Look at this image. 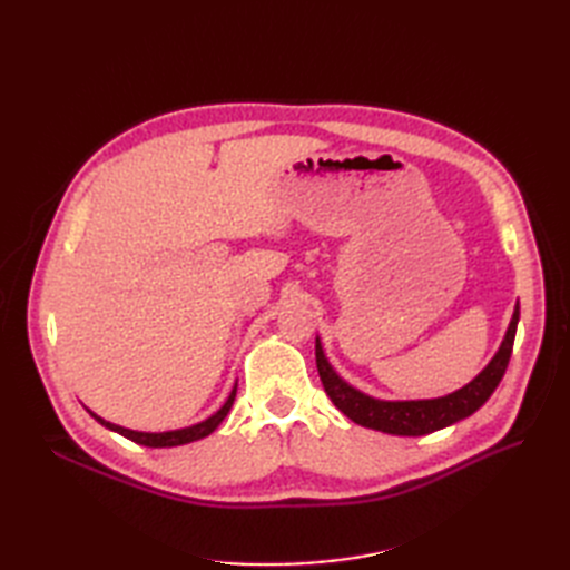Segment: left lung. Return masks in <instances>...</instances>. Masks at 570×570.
Returning <instances> with one entry per match:
<instances>
[{"label": "left lung", "instance_id": "1", "mask_svg": "<svg viewBox=\"0 0 570 570\" xmlns=\"http://www.w3.org/2000/svg\"><path fill=\"white\" fill-rule=\"evenodd\" d=\"M519 316H521V306L515 304L509 331L502 340V347H499V352L494 354L490 364L482 368L469 385L446 396H438V400H411V402L373 400V396L344 383L342 377L333 371V366L327 364V358L323 354L321 340H316L318 375L323 381L325 394L331 396V402L344 413V416L352 419L358 425L381 430V433H387V435H404V438L435 433V430H442L461 419H469L471 413H475L490 400V394L497 390L499 381H502L507 373L515 327H519Z\"/></svg>", "mask_w": 570, "mask_h": 570}]
</instances>
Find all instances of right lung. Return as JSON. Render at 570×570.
I'll return each instance as SVG.
<instances>
[{"mask_svg": "<svg viewBox=\"0 0 570 570\" xmlns=\"http://www.w3.org/2000/svg\"><path fill=\"white\" fill-rule=\"evenodd\" d=\"M235 394H237V385L233 387V392H230V396L226 400V404H223V406L214 413L212 419H206V421H202V423H197V425H189V428L168 430V433H140V430L120 428V425H114V423H109V421H105V419H99L97 413H92V411H90V416H95V421H99L105 428L114 430V433L124 435V438H128V440H132V442H137V444H145V446H178V444H187V442H195V440H202V438H206V435H212L214 430L220 425V421L228 416V411H230V406H233V402H235Z\"/></svg>", "mask_w": 570, "mask_h": 570, "instance_id": "1", "label": "right lung"}]
</instances>
